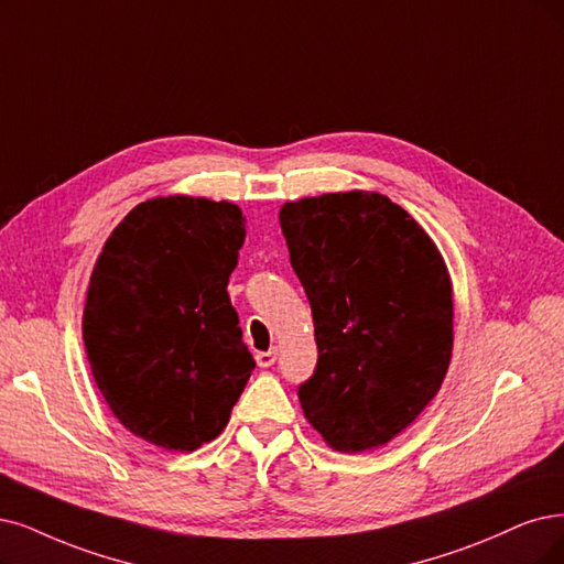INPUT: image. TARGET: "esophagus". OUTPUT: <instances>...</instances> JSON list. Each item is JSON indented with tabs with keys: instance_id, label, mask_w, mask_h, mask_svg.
Segmentation results:
<instances>
[{
	"instance_id": "esophagus-1",
	"label": "esophagus",
	"mask_w": 564,
	"mask_h": 564,
	"mask_svg": "<svg viewBox=\"0 0 564 564\" xmlns=\"http://www.w3.org/2000/svg\"><path fill=\"white\" fill-rule=\"evenodd\" d=\"M256 362H258V367H262V369L271 367V365L276 362V350H262V352H258Z\"/></svg>"
}]
</instances>
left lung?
I'll return each instance as SVG.
<instances>
[{"label": "left lung", "mask_w": 564, "mask_h": 564, "mask_svg": "<svg viewBox=\"0 0 564 564\" xmlns=\"http://www.w3.org/2000/svg\"><path fill=\"white\" fill-rule=\"evenodd\" d=\"M316 327L318 365L297 388L327 446L362 453L406 430L453 352V285L425 229L386 195L350 191L281 206Z\"/></svg>", "instance_id": "obj_1"}]
</instances>
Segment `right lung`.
Wrapping results in <instances>:
<instances>
[{"label": "right lung", "mask_w": 564, "mask_h": 564, "mask_svg": "<svg viewBox=\"0 0 564 564\" xmlns=\"http://www.w3.org/2000/svg\"><path fill=\"white\" fill-rule=\"evenodd\" d=\"M241 208L155 197L122 218L95 262L83 341L116 419L166 451L216 440L256 369L227 281Z\"/></svg>", "instance_id": "right-lung-1"}]
</instances>
